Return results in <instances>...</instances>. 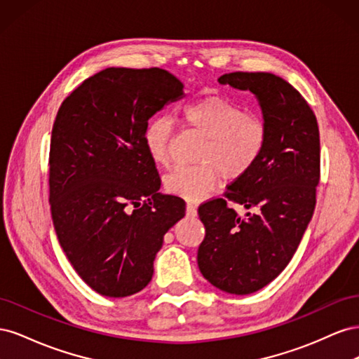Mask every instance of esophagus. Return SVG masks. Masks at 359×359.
<instances>
[{
    "instance_id": "1",
    "label": "esophagus",
    "mask_w": 359,
    "mask_h": 359,
    "mask_svg": "<svg viewBox=\"0 0 359 359\" xmlns=\"http://www.w3.org/2000/svg\"><path fill=\"white\" fill-rule=\"evenodd\" d=\"M187 215H189V217H196V215H198L196 205L191 203V202L187 203Z\"/></svg>"
}]
</instances>
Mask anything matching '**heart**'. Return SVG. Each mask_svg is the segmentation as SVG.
<instances>
[{"mask_svg": "<svg viewBox=\"0 0 359 359\" xmlns=\"http://www.w3.org/2000/svg\"><path fill=\"white\" fill-rule=\"evenodd\" d=\"M181 121L186 130L203 137L194 166H178L165 178V189L175 196L198 201L212 191L220 178L241 180L264 154L268 126L257 114L245 112L223 95L211 94L184 106ZM175 128L168 116L149 118L142 142L151 161L166 168L172 158Z\"/></svg>", "mask_w": 359, "mask_h": 359, "instance_id": "obj_1", "label": "heart"}]
</instances>
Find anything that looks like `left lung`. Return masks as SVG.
Masks as SVG:
<instances>
[{"instance_id":"1","label":"left lung","mask_w":359,"mask_h":359,"mask_svg":"<svg viewBox=\"0 0 359 359\" xmlns=\"http://www.w3.org/2000/svg\"><path fill=\"white\" fill-rule=\"evenodd\" d=\"M219 82L256 95L268 142L252 170L233 181L224 198L199 206L205 238L198 265L212 286L248 295L287 266L311 220L320 178L319 127L304 97L273 73L233 72ZM229 201L255 212L240 217Z\"/></svg>"}]
</instances>
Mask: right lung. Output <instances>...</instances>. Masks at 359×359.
I'll return each mask as SVG.
<instances>
[{
	"label": "right lung",
	"instance_id": "1",
	"mask_svg": "<svg viewBox=\"0 0 359 359\" xmlns=\"http://www.w3.org/2000/svg\"><path fill=\"white\" fill-rule=\"evenodd\" d=\"M169 72L109 67L62 102L52 128L49 203L76 273L103 297L123 298L153 278L163 236L186 202L161 194L142 130L184 95Z\"/></svg>",
	"mask_w": 359,
	"mask_h": 359
}]
</instances>
